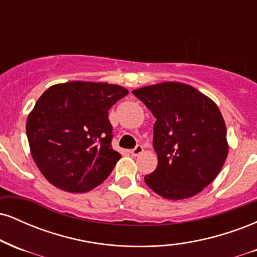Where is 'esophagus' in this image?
I'll return each instance as SVG.
<instances>
[{
	"mask_svg": "<svg viewBox=\"0 0 257 257\" xmlns=\"http://www.w3.org/2000/svg\"><path fill=\"white\" fill-rule=\"evenodd\" d=\"M143 151H144L143 145H140V144H139V145H137V146L134 147V149L132 150L131 153H132L133 156H134V157H137V156L140 155V153H143Z\"/></svg>",
	"mask_w": 257,
	"mask_h": 257,
	"instance_id": "34e87169",
	"label": "esophagus"
}]
</instances>
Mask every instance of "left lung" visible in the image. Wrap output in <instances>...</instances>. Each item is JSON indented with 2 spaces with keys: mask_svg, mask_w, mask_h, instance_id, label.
<instances>
[{
  "mask_svg": "<svg viewBox=\"0 0 257 257\" xmlns=\"http://www.w3.org/2000/svg\"><path fill=\"white\" fill-rule=\"evenodd\" d=\"M156 117L155 172L145 176L167 199L196 196L214 181L228 155L226 125L214 101L188 84L164 82L133 90Z\"/></svg>",
  "mask_w": 257,
  "mask_h": 257,
  "instance_id": "obj_1",
  "label": "left lung"
}]
</instances>
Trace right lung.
Masks as SVG:
<instances>
[{
    "label": "right lung",
    "instance_id": "add662e5",
    "mask_svg": "<svg viewBox=\"0 0 257 257\" xmlns=\"http://www.w3.org/2000/svg\"><path fill=\"white\" fill-rule=\"evenodd\" d=\"M126 94L119 85L69 82L41 95L26 135L32 158L52 185L82 193L107 179L120 158L111 145L108 110Z\"/></svg>",
    "mask_w": 257,
    "mask_h": 257
}]
</instances>
